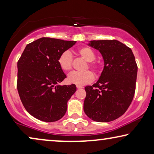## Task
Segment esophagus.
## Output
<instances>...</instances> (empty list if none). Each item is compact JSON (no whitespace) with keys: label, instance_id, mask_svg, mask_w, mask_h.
Instances as JSON below:
<instances>
[{"label":"esophagus","instance_id":"esophagus-1","mask_svg":"<svg viewBox=\"0 0 154 154\" xmlns=\"http://www.w3.org/2000/svg\"><path fill=\"white\" fill-rule=\"evenodd\" d=\"M76 88L78 89H82V88H83V87H82V86H79V85H77Z\"/></svg>","mask_w":154,"mask_h":154}]
</instances>
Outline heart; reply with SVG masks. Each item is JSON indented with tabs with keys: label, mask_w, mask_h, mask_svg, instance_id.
I'll list each match as a JSON object with an SVG mask.
<instances>
[{
	"label": "heart",
	"mask_w": 154,
	"mask_h": 154,
	"mask_svg": "<svg viewBox=\"0 0 154 154\" xmlns=\"http://www.w3.org/2000/svg\"><path fill=\"white\" fill-rule=\"evenodd\" d=\"M78 53L81 55L82 57L89 62L88 66L94 71H97L98 69L97 64L94 62L93 61L95 59V54L91 48L88 47H82L78 50ZM73 63V56L71 52L69 50L63 52L60 54L58 58L59 66L62 71L65 72H68L72 69ZM94 79V74L91 71H86L85 72H73L69 75L67 78V81L71 84H75V85L82 86L85 84L89 83L92 82Z\"/></svg>",
	"instance_id": "heart-1"
}]
</instances>
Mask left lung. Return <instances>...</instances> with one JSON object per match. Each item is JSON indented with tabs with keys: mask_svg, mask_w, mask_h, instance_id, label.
Wrapping results in <instances>:
<instances>
[{
	"mask_svg": "<svg viewBox=\"0 0 154 154\" xmlns=\"http://www.w3.org/2000/svg\"><path fill=\"white\" fill-rule=\"evenodd\" d=\"M88 45L100 51L104 69L100 79L85 88L83 109L97 122H110L121 116L135 92L137 65L132 50L116 40L91 41Z\"/></svg>",
	"mask_w": 154,
	"mask_h": 154,
	"instance_id": "obj_1",
	"label": "left lung"
}]
</instances>
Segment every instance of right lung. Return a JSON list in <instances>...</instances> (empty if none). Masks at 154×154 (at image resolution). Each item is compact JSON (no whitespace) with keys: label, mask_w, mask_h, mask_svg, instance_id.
Wrapping results in <instances>:
<instances>
[{"label":"right lung","mask_w":154,"mask_h":154,"mask_svg":"<svg viewBox=\"0 0 154 154\" xmlns=\"http://www.w3.org/2000/svg\"><path fill=\"white\" fill-rule=\"evenodd\" d=\"M76 41L41 38L28 44L17 62V90L26 110L35 119L54 122L66 113L76 91L74 84L60 85L66 75L58 58Z\"/></svg>","instance_id":"right-lung-1"}]
</instances>
